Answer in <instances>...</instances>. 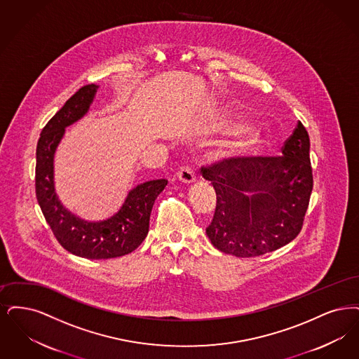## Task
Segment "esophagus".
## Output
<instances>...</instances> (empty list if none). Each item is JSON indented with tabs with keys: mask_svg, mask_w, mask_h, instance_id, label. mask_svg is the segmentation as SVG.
<instances>
[{
	"mask_svg": "<svg viewBox=\"0 0 359 359\" xmlns=\"http://www.w3.org/2000/svg\"><path fill=\"white\" fill-rule=\"evenodd\" d=\"M177 177L180 178V181H182L184 184H191L196 181V175L191 169V166L184 165L180 168V170L177 172Z\"/></svg>",
	"mask_w": 359,
	"mask_h": 359,
	"instance_id": "34e87169",
	"label": "esophagus"
}]
</instances>
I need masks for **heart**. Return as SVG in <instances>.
Returning <instances> with one entry per match:
<instances>
[{"mask_svg": "<svg viewBox=\"0 0 359 359\" xmlns=\"http://www.w3.org/2000/svg\"><path fill=\"white\" fill-rule=\"evenodd\" d=\"M252 138H253V133H252L250 130H245V131H244V138L241 140V142H237L236 146H245V144L250 143Z\"/></svg>", "mask_w": 359, "mask_h": 359, "instance_id": "obj_1", "label": "heart"}]
</instances>
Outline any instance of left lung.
<instances>
[{
  "instance_id": "8db88e82",
  "label": "left lung",
  "mask_w": 359,
  "mask_h": 359,
  "mask_svg": "<svg viewBox=\"0 0 359 359\" xmlns=\"http://www.w3.org/2000/svg\"><path fill=\"white\" fill-rule=\"evenodd\" d=\"M201 172L217 198L206 228L215 248L255 257L300 233L313 187L310 137L302 122L284 142L280 156L224 158Z\"/></svg>"
}]
</instances>
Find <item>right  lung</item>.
<instances>
[{
	"label": "right lung",
	"instance_id": "right-lung-1",
	"mask_svg": "<svg viewBox=\"0 0 359 359\" xmlns=\"http://www.w3.org/2000/svg\"><path fill=\"white\" fill-rule=\"evenodd\" d=\"M97 86L87 84L72 95L41 131L36 150V197L48 225L64 250L84 259H112L137 250L149 233V222L158 194L168 180L147 181L134 187L121 210L111 219L87 222L68 212L53 184V156L64 128L90 109Z\"/></svg>",
	"mask_w": 359,
	"mask_h": 359
}]
</instances>
